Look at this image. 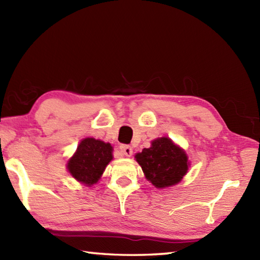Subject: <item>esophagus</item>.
<instances>
[{"label":"esophagus","instance_id":"esophagus-1","mask_svg":"<svg viewBox=\"0 0 260 260\" xmlns=\"http://www.w3.org/2000/svg\"><path fill=\"white\" fill-rule=\"evenodd\" d=\"M119 150L120 152L124 154L125 156H132V154H133V148H132L129 145H125V144H121L119 146Z\"/></svg>","mask_w":260,"mask_h":260}]
</instances>
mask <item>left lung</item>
Instances as JSON below:
<instances>
[{
  "label": "left lung",
  "mask_w": 260,
  "mask_h": 260,
  "mask_svg": "<svg viewBox=\"0 0 260 260\" xmlns=\"http://www.w3.org/2000/svg\"><path fill=\"white\" fill-rule=\"evenodd\" d=\"M135 158L146 179L158 189L179 183L189 169L184 151L168 137L154 140L152 146L137 153Z\"/></svg>",
  "instance_id": "1"
}]
</instances>
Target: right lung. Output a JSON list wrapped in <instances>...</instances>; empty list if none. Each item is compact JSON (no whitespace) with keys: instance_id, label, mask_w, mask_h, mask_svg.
Masks as SVG:
<instances>
[{"instance_id":"obj_1","label":"right lung","mask_w":260,"mask_h":260,"mask_svg":"<svg viewBox=\"0 0 260 260\" xmlns=\"http://www.w3.org/2000/svg\"><path fill=\"white\" fill-rule=\"evenodd\" d=\"M113 147L109 143L95 139H85L69 159L68 170L76 180L86 185L97 183L104 170L113 158Z\"/></svg>"}]
</instances>
